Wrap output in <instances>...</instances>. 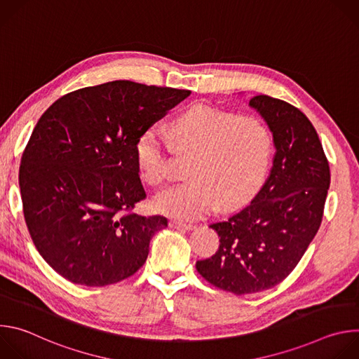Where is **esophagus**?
<instances>
[{"label":"esophagus","mask_w":359,"mask_h":359,"mask_svg":"<svg viewBox=\"0 0 359 359\" xmlns=\"http://www.w3.org/2000/svg\"><path fill=\"white\" fill-rule=\"evenodd\" d=\"M169 226H170L172 229H176V230H191V229H193V224L180 223V222H170Z\"/></svg>","instance_id":"esophagus-1"}]
</instances>
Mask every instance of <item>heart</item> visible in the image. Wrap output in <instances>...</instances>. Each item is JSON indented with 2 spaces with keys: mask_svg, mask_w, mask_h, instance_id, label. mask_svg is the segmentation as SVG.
<instances>
[{
  "mask_svg": "<svg viewBox=\"0 0 359 359\" xmlns=\"http://www.w3.org/2000/svg\"><path fill=\"white\" fill-rule=\"evenodd\" d=\"M175 144L190 151L189 180L153 201L159 213L177 220H196L212 213L219 203L234 206L247 200L267 170L273 139L269 128L251 116L196 104L169 123ZM168 142L156 128L144 129L135 143L140 177L151 186L169 179Z\"/></svg>",
  "mask_w": 359,
  "mask_h": 359,
  "instance_id": "b5f03b06",
  "label": "heart"
}]
</instances>
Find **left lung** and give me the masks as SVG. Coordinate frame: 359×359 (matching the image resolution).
I'll return each instance as SVG.
<instances>
[{"mask_svg":"<svg viewBox=\"0 0 359 359\" xmlns=\"http://www.w3.org/2000/svg\"><path fill=\"white\" fill-rule=\"evenodd\" d=\"M250 107L273 133L270 176L247 206L210 224L219 250L196 263L204 280L236 295L273 288L295 269L321 226L331 180L317 130L299 109L267 95Z\"/></svg>","mask_w":359,"mask_h":359,"instance_id":"left-lung-1","label":"left lung"}]
</instances>
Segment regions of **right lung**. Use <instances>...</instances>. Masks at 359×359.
Wrapping results in <instances>:
<instances>
[{"label": "right lung", "mask_w": 359, "mask_h": 359, "mask_svg": "<svg viewBox=\"0 0 359 359\" xmlns=\"http://www.w3.org/2000/svg\"><path fill=\"white\" fill-rule=\"evenodd\" d=\"M190 93L114 81L67 93L39 118L18 180L29 236L60 276L104 287L144 264L168 220L132 212L146 197L135 143Z\"/></svg>", "instance_id": "1"}]
</instances>
